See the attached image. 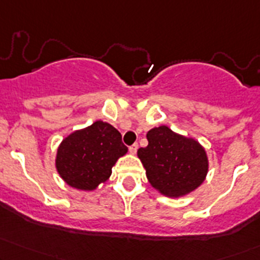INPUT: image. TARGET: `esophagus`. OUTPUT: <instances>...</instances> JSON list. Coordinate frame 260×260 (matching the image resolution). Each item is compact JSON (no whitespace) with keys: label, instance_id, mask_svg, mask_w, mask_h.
Segmentation results:
<instances>
[{"label":"esophagus","instance_id":"1","mask_svg":"<svg viewBox=\"0 0 260 260\" xmlns=\"http://www.w3.org/2000/svg\"><path fill=\"white\" fill-rule=\"evenodd\" d=\"M128 149H129V153L136 154V153H137V150H138V144L135 143V144L129 145V148H128Z\"/></svg>","mask_w":260,"mask_h":260}]
</instances>
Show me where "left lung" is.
Listing matches in <instances>:
<instances>
[{"mask_svg":"<svg viewBox=\"0 0 260 260\" xmlns=\"http://www.w3.org/2000/svg\"><path fill=\"white\" fill-rule=\"evenodd\" d=\"M148 145L139 148L147 178L162 195L179 198L199 187L209 170L206 152L193 139L176 135L167 125L147 133Z\"/></svg>","mask_w":260,"mask_h":260,"instance_id":"1","label":"left lung"}]
</instances>
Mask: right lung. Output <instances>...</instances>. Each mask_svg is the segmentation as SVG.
Instances as JSON below:
<instances>
[{"instance_id": "obj_1", "label": "right lung", "mask_w": 260, "mask_h": 260, "mask_svg": "<svg viewBox=\"0 0 260 260\" xmlns=\"http://www.w3.org/2000/svg\"><path fill=\"white\" fill-rule=\"evenodd\" d=\"M127 150L121 133L106 122L98 121L61 142L56 169L70 186L93 190L110 178L117 159Z\"/></svg>"}]
</instances>
